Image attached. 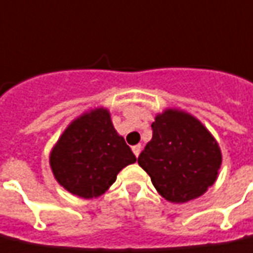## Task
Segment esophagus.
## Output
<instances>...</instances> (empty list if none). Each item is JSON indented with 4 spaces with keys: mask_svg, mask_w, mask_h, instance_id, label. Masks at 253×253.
<instances>
[{
    "mask_svg": "<svg viewBox=\"0 0 253 253\" xmlns=\"http://www.w3.org/2000/svg\"><path fill=\"white\" fill-rule=\"evenodd\" d=\"M141 149H142V146H141V145H134V146H132V152H134V155H135V156L138 157V155L139 153H141Z\"/></svg>",
    "mask_w": 253,
    "mask_h": 253,
    "instance_id": "obj_1",
    "label": "esophagus"
}]
</instances>
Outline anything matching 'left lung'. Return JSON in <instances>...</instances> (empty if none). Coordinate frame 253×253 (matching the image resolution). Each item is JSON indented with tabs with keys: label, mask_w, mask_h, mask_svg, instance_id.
I'll list each match as a JSON object with an SVG mask.
<instances>
[{
	"label": "left lung",
	"mask_w": 253,
	"mask_h": 253,
	"mask_svg": "<svg viewBox=\"0 0 253 253\" xmlns=\"http://www.w3.org/2000/svg\"><path fill=\"white\" fill-rule=\"evenodd\" d=\"M222 163L216 141L193 116L169 109L152 123L138 164L171 203L193 200L212 185Z\"/></svg>",
	"instance_id": "1"
}]
</instances>
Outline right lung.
I'll use <instances>...</instances> for the list:
<instances>
[{
    "instance_id": "1",
    "label": "right lung",
    "mask_w": 253,
    "mask_h": 253,
    "mask_svg": "<svg viewBox=\"0 0 253 253\" xmlns=\"http://www.w3.org/2000/svg\"><path fill=\"white\" fill-rule=\"evenodd\" d=\"M137 159L118 135L107 109L84 115L64 131L50 155L56 179L75 196L91 199L116 181L123 167Z\"/></svg>"
}]
</instances>
